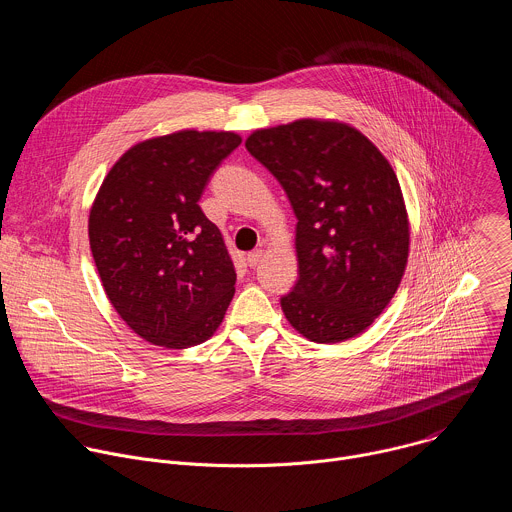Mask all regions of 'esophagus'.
I'll use <instances>...</instances> for the list:
<instances>
[{
	"mask_svg": "<svg viewBox=\"0 0 512 512\" xmlns=\"http://www.w3.org/2000/svg\"><path fill=\"white\" fill-rule=\"evenodd\" d=\"M261 259H263V251H261V249H255V251L247 253V263H249V267H257Z\"/></svg>",
	"mask_w": 512,
	"mask_h": 512,
	"instance_id": "obj_1",
	"label": "esophagus"
}]
</instances>
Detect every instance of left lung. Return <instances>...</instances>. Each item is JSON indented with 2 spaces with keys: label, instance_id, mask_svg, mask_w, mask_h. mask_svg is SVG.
I'll use <instances>...</instances> for the list:
<instances>
[{
  "label": "left lung",
  "instance_id": "obj_1",
  "mask_svg": "<svg viewBox=\"0 0 512 512\" xmlns=\"http://www.w3.org/2000/svg\"><path fill=\"white\" fill-rule=\"evenodd\" d=\"M245 148L298 218V281L281 296L289 324L330 344L367 330L401 283L409 223L399 180L360 131L300 119L249 135Z\"/></svg>",
  "mask_w": 512,
  "mask_h": 512
}]
</instances>
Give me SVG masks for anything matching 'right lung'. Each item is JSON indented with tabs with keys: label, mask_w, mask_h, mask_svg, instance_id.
<instances>
[{
	"label": "right lung",
	"mask_w": 512,
	"mask_h": 512,
	"mask_svg": "<svg viewBox=\"0 0 512 512\" xmlns=\"http://www.w3.org/2000/svg\"><path fill=\"white\" fill-rule=\"evenodd\" d=\"M239 145L231 131H178L133 145L103 180L91 253L107 298L143 340L196 346L225 318L237 273L198 200Z\"/></svg>",
	"instance_id": "right-lung-1"
}]
</instances>
